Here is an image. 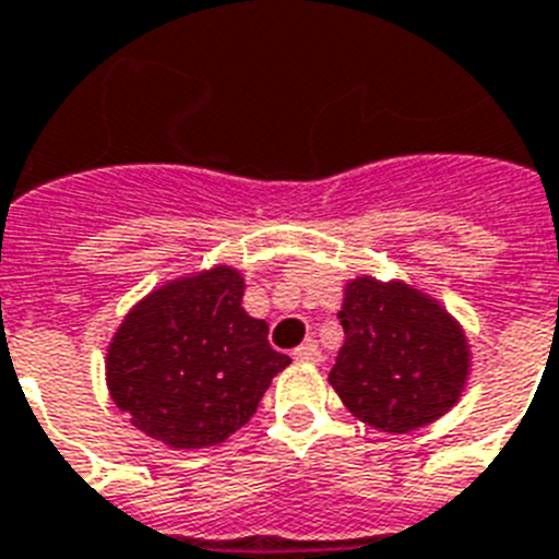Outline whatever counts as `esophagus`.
I'll list each match as a JSON object with an SVG mask.
<instances>
[{
    "instance_id": "obj_1",
    "label": "esophagus",
    "mask_w": 559,
    "mask_h": 559,
    "mask_svg": "<svg viewBox=\"0 0 559 559\" xmlns=\"http://www.w3.org/2000/svg\"><path fill=\"white\" fill-rule=\"evenodd\" d=\"M293 356H295V361H304V365H319L321 361V350L312 342L301 344V347H295Z\"/></svg>"
}]
</instances>
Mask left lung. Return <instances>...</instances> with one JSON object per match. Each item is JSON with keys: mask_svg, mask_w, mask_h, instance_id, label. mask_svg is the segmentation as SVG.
<instances>
[{"mask_svg": "<svg viewBox=\"0 0 559 559\" xmlns=\"http://www.w3.org/2000/svg\"><path fill=\"white\" fill-rule=\"evenodd\" d=\"M338 319L344 344L330 384L356 419L384 433H411L460 402L468 338L430 295L358 275L344 287Z\"/></svg>", "mask_w": 559, "mask_h": 559, "instance_id": "8db88e82", "label": "left lung"}]
</instances>
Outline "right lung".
Instances as JSON below:
<instances>
[{
  "label": "right lung",
  "mask_w": 559,
  "mask_h": 559,
  "mask_svg": "<svg viewBox=\"0 0 559 559\" xmlns=\"http://www.w3.org/2000/svg\"><path fill=\"white\" fill-rule=\"evenodd\" d=\"M243 278L212 266L148 293L108 344L106 382L131 425L189 451L229 439L289 365L266 321L243 307Z\"/></svg>",
  "instance_id": "right-lung-1"
}]
</instances>
